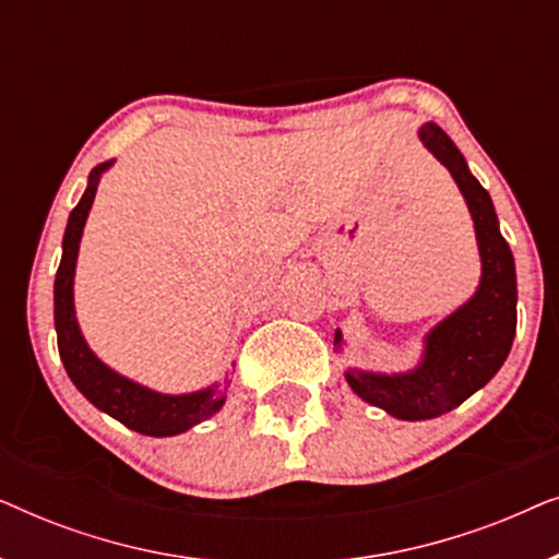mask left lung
Masks as SVG:
<instances>
[{
    "label": "left lung",
    "instance_id": "8db88e82",
    "mask_svg": "<svg viewBox=\"0 0 559 559\" xmlns=\"http://www.w3.org/2000/svg\"><path fill=\"white\" fill-rule=\"evenodd\" d=\"M419 140L453 175L468 205L480 254V280L471 300L425 335L423 358L402 373L346 369V381L364 402L396 419H432L463 404L496 377L516 333V266L501 236L491 195L473 178L455 142L438 124L419 127ZM335 350L343 333L335 331Z\"/></svg>",
    "mask_w": 559,
    "mask_h": 559
}]
</instances>
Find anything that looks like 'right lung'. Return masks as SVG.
Masks as SVG:
<instances>
[{"instance_id":"right-lung-1","label":"right lung","mask_w":559,"mask_h":559,"mask_svg":"<svg viewBox=\"0 0 559 559\" xmlns=\"http://www.w3.org/2000/svg\"><path fill=\"white\" fill-rule=\"evenodd\" d=\"M114 165L109 163L96 165L88 175L86 193L68 216V226L63 234V257H60V266L56 274V287H52V302H56V333H58V350L60 361H63L68 377L75 384V389L94 404L96 409L106 412V415L119 419L129 430L150 435V438H170V435H180L195 427L203 419L216 415L224 407L226 392L231 379L213 381L211 386L198 389V392L188 394H163L155 389L140 384V381L124 377V373L114 371L106 366L94 350L88 348L86 338H83L79 318H75L73 305V277H75V262H79V247L83 226H86L88 211L94 205L98 180L102 175Z\"/></svg>"}]
</instances>
